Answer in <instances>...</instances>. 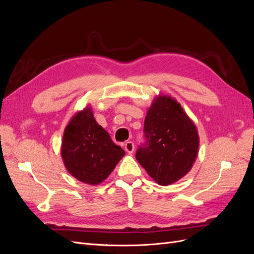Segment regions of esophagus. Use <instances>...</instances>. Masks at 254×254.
<instances>
[{"label": "esophagus", "mask_w": 254, "mask_h": 254, "mask_svg": "<svg viewBox=\"0 0 254 254\" xmlns=\"http://www.w3.org/2000/svg\"><path fill=\"white\" fill-rule=\"evenodd\" d=\"M125 150L128 152V153H132L133 150H134V144L129 141V142H126L125 143Z\"/></svg>", "instance_id": "1"}]
</instances>
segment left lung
Segmentation results:
<instances>
[{"instance_id": "obj_1", "label": "left lung", "mask_w": 254, "mask_h": 254, "mask_svg": "<svg viewBox=\"0 0 254 254\" xmlns=\"http://www.w3.org/2000/svg\"><path fill=\"white\" fill-rule=\"evenodd\" d=\"M146 143L135 158L160 186H168L186 176L198 155L196 126L181 105L171 96L159 95L144 123Z\"/></svg>"}]
</instances>
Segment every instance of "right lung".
I'll use <instances>...</instances> for the list:
<instances>
[{
    "mask_svg": "<svg viewBox=\"0 0 254 254\" xmlns=\"http://www.w3.org/2000/svg\"><path fill=\"white\" fill-rule=\"evenodd\" d=\"M124 155L97 124L91 107L76 113L64 129L61 157L66 171L83 183H102Z\"/></svg>",
    "mask_w": 254,
    "mask_h": 254,
    "instance_id": "obj_1",
    "label": "right lung"
}]
</instances>
